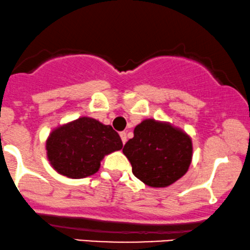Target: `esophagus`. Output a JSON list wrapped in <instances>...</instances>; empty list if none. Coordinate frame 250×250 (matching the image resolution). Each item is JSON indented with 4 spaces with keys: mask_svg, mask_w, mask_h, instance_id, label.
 I'll use <instances>...</instances> for the list:
<instances>
[{
    "mask_svg": "<svg viewBox=\"0 0 250 250\" xmlns=\"http://www.w3.org/2000/svg\"><path fill=\"white\" fill-rule=\"evenodd\" d=\"M119 135H120V138H122L123 144H125L126 141H127V137H126V132H120Z\"/></svg>",
    "mask_w": 250,
    "mask_h": 250,
    "instance_id": "1",
    "label": "esophagus"
}]
</instances>
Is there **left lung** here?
<instances>
[{
    "label": "left lung",
    "instance_id": "8db88e82",
    "mask_svg": "<svg viewBox=\"0 0 250 250\" xmlns=\"http://www.w3.org/2000/svg\"><path fill=\"white\" fill-rule=\"evenodd\" d=\"M133 133L123 153L134 176L146 186L169 187L187 174L193 150L189 134L170 123L152 118L135 126Z\"/></svg>",
    "mask_w": 250,
    "mask_h": 250
}]
</instances>
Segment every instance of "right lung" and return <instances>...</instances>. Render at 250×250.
Wrapping results in <instances>:
<instances>
[{
  "mask_svg": "<svg viewBox=\"0 0 250 250\" xmlns=\"http://www.w3.org/2000/svg\"><path fill=\"white\" fill-rule=\"evenodd\" d=\"M122 148V139L110 125L87 116L58 126L46 140L52 168L75 180L96 174L104 156Z\"/></svg>",
  "mask_w": 250,
  "mask_h": 250,
  "instance_id": "obj_1",
  "label": "right lung"
}]
</instances>
